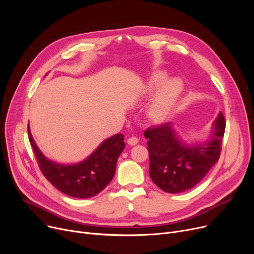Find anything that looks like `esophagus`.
<instances>
[{"instance_id": "obj_1", "label": "esophagus", "mask_w": 254, "mask_h": 254, "mask_svg": "<svg viewBox=\"0 0 254 254\" xmlns=\"http://www.w3.org/2000/svg\"><path fill=\"white\" fill-rule=\"evenodd\" d=\"M139 142V139L137 138V137H130V138H128V140H127V144L128 145H130V146H134V145H136L137 143Z\"/></svg>"}]
</instances>
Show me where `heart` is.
Returning <instances> with one entry per match:
<instances>
[{
	"instance_id": "1",
	"label": "heart",
	"mask_w": 254,
	"mask_h": 254,
	"mask_svg": "<svg viewBox=\"0 0 254 254\" xmlns=\"http://www.w3.org/2000/svg\"><path fill=\"white\" fill-rule=\"evenodd\" d=\"M166 78L167 74L164 72L155 73L144 87V92H153L158 86H161ZM182 89L183 85L179 79H171L165 82L148 106V116L154 122H162L174 108Z\"/></svg>"
}]
</instances>
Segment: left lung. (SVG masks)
Listing matches in <instances>:
<instances>
[{"instance_id": "obj_1", "label": "left lung", "mask_w": 254, "mask_h": 254, "mask_svg": "<svg viewBox=\"0 0 254 254\" xmlns=\"http://www.w3.org/2000/svg\"><path fill=\"white\" fill-rule=\"evenodd\" d=\"M224 130L222 113L212 124L211 138L204 143L184 142L171 123L146 129L144 136L148 139L149 175L153 183L169 193L192 189L217 163Z\"/></svg>"}]
</instances>
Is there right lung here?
<instances>
[{
	"label": "right lung",
	"mask_w": 254,
	"mask_h": 254,
	"mask_svg": "<svg viewBox=\"0 0 254 254\" xmlns=\"http://www.w3.org/2000/svg\"><path fill=\"white\" fill-rule=\"evenodd\" d=\"M29 139L45 178L60 191L73 197L87 198L97 195L113 179L117 159L126 147L123 134L103 141L82 162L59 164L47 158L38 148L28 127Z\"/></svg>",
	"instance_id": "add662e5"
}]
</instances>
